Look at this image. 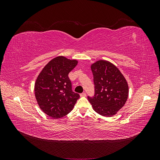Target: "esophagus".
<instances>
[{
	"mask_svg": "<svg viewBox=\"0 0 160 160\" xmlns=\"http://www.w3.org/2000/svg\"><path fill=\"white\" fill-rule=\"evenodd\" d=\"M80 96L81 97H85L86 96V93H85V92H83V93H82L80 94Z\"/></svg>",
	"mask_w": 160,
	"mask_h": 160,
	"instance_id": "34e87169",
	"label": "esophagus"
}]
</instances>
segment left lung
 Masks as SVG:
<instances>
[{
  "mask_svg": "<svg viewBox=\"0 0 160 160\" xmlns=\"http://www.w3.org/2000/svg\"><path fill=\"white\" fill-rule=\"evenodd\" d=\"M91 69L95 95L88 96V100L95 112L104 117H112L123 107L128 99V82L118 67L108 61H96Z\"/></svg>",
  "mask_w": 160,
  "mask_h": 160,
  "instance_id": "left-lung-1",
  "label": "left lung"
}]
</instances>
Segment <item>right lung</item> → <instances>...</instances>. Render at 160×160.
<instances>
[{
	"instance_id": "obj_1",
	"label": "right lung",
	"mask_w": 160,
	"mask_h": 160,
	"mask_svg": "<svg viewBox=\"0 0 160 160\" xmlns=\"http://www.w3.org/2000/svg\"><path fill=\"white\" fill-rule=\"evenodd\" d=\"M77 62L63 56L57 57L48 62L37 77L35 84L37 103L52 118H61L70 113L79 98V95L72 91L68 76Z\"/></svg>"
}]
</instances>
